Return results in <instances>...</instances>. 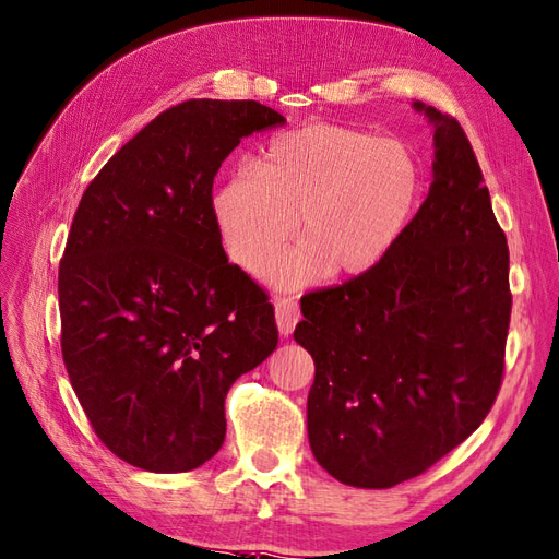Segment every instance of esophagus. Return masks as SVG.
Here are the masks:
<instances>
[{
  "mask_svg": "<svg viewBox=\"0 0 559 559\" xmlns=\"http://www.w3.org/2000/svg\"><path fill=\"white\" fill-rule=\"evenodd\" d=\"M274 305H276V323H278L281 335H290L295 331L297 321L302 319V313H299V305L295 302V299H285V297H278Z\"/></svg>",
  "mask_w": 559,
  "mask_h": 559,
  "instance_id": "1",
  "label": "esophagus"
}]
</instances>
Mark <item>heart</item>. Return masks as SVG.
Instances as JSON below:
<instances>
[{"instance_id": "b5f03b06", "label": "heart", "mask_w": 559, "mask_h": 559, "mask_svg": "<svg viewBox=\"0 0 559 559\" xmlns=\"http://www.w3.org/2000/svg\"><path fill=\"white\" fill-rule=\"evenodd\" d=\"M420 167L402 141L345 124H307L269 141L260 171L240 167L214 195L226 252L257 274L297 231L307 240L276 264L297 288L333 271L361 276L402 238Z\"/></svg>"}]
</instances>
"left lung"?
Wrapping results in <instances>:
<instances>
[{"instance_id":"8db88e82","label":"left lung","mask_w":559,"mask_h":559,"mask_svg":"<svg viewBox=\"0 0 559 559\" xmlns=\"http://www.w3.org/2000/svg\"><path fill=\"white\" fill-rule=\"evenodd\" d=\"M435 122V179L384 260L302 297L313 359L307 427L337 481L390 489L423 475L489 416L506 370L510 252L465 130Z\"/></svg>"}]
</instances>
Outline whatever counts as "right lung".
Masks as SVG:
<instances>
[{
  "label": "right lung",
  "mask_w": 559,
  "mask_h": 559,
  "mask_svg": "<svg viewBox=\"0 0 559 559\" xmlns=\"http://www.w3.org/2000/svg\"><path fill=\"white\" fill-rule=\"evenodd\" d=\"M257 102L163 110L82 193L59 266L61 354L96 437L148 472H189L226 437L231 384L278 345L274 305L228 262L212 183Z\"/></svg>",
  "instance_id": "obj_1"
}]
</instances>
